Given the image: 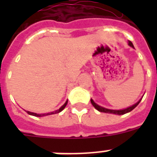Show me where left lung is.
<instances>
[{"mask_svg": "<svg viewBox=\"0 0 157 157\" xmlns=\"http://www.w3.org/2000/svg\"><path fill=\"white\" fill-rule=\"evenodd\" d=\"M128 45H129V46H131L132 48H134V45H133V43H132L131 41H129ZM141 100H142V98L139 101V102H137L135 104L132 105V106H130V107H127V108H124V109H122V110H112V109H107V108H105V107H101V106H99V105H98L97 103H94L92 98L90 99V102L91 103H92V105H93L94 107H95L96 109L98 110V112H105V113H112V114H116V115H124L125 114V113H128V112H131L132 110L134 109V108L139 105V103H140V101Z\"/></svg>", "mask_w": 157, "mask_h": 157, "instance_id": "obj_1", "label": "left lung"}]
</instances>
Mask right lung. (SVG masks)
<instances>
[{"label":"right lung","mask_w":157,"mask_h":157,"mask_svg":"<svg viewBox=\"0 0 157 157\" xmlns=\"http://www.w3.org/2000/svg\"><path fill=\"white\" fill-rule=\"evenodd\" d=\"M67 100L66 101V103H64L63 106H62L60 108H59V110H56V111H54V112H50V113H44V114H37V113H35V112H28V111H27V112H28V114L29 115H32V116H34V117H45V116H48V115H52V114H56V113H59V112H62L63 110L65 108V107L67 106Z\"/></svg>","instance_id":"right-lung-1"}]
</instances>
